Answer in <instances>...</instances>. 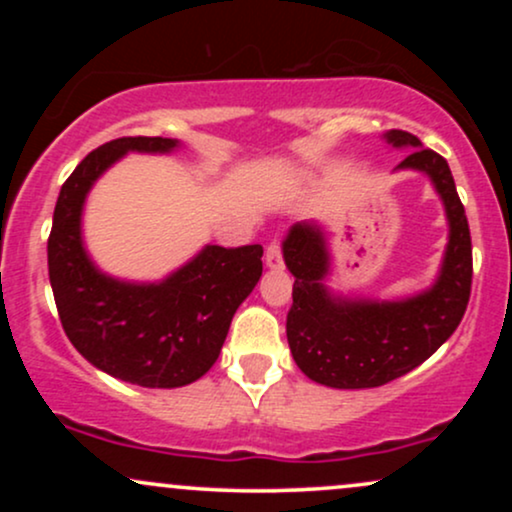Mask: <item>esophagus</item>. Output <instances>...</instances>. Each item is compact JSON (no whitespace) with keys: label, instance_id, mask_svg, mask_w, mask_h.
Listing matches in <instances>:
<instances>
[{"label":"esophagus","instance_id":"esophagus-1","mask_svg":"<svg viewBox=\"0 0 512 512\" xmlns=\"http://www.w3.org/2000/svg\"><path fill=\"white\" fill-rule=\"evenodd\" d=\"M264 260H267V267H272V269L284 267V255H281L279 240H272V243L267 245V252H264Z\"/></svg>","mask_w":512,"mask_h":512}]
</instances>
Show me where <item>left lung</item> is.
Here are the masks:
<instances>
[{"label":"left lung","mask_w":512,"mask_h":512,"mask_svg":"<svg viewBox=\"0 0 512 512\" xmlns=\"http://www.w3.org/2000/svg\"><path fill=\"white\" fill-rule=\"evenodd\" d=\"M385 139L397 149H411L397 168L431 178L450 223L448 248L431 289L402 301L342 298L325 286L330 252L322 228H291L284 262L296 281L286 337L296 366L315 383L337 390L380 387L421 366L457 330L472 293V238L448 161L402 129H390Z\"/></svg>","instance_id":"left-lung-1"}]
</instances>
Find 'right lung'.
<instances>
[{
    "mask_svg": "<svg viewBox=\"0 0 512 512\" xmlns=\"http://www.w3.org/2000/svg\"><path fill=\"white\" fill-rule=\"evenodd\" d=\"M178 139L122 137L91 151L62 185L48 238L57 313L74 349L103 373L142 387H182L214 366L238 305L262 276V245H207L158 284L103 274L81 240L88 190L129 151L170 154Z\"/></svg>",
    "mask_w": 512,
    "mask_h": 512,
    "instance_id": "add662e5",
    "label": "right lung"
}]
</instances>
